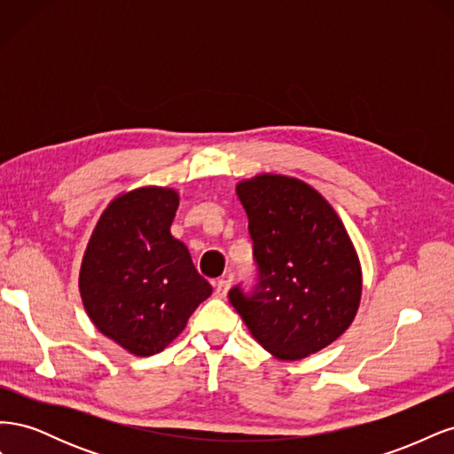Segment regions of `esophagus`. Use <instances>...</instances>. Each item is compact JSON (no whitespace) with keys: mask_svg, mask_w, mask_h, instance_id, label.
<instances>
[{"mask_svg":"<svg viewBox=\"0 0 454 454\" xmlns=\"http://www.w3.org/2000/svg\"><path fill=\"white\" fill-rule=\"evenodd\" d=\"M229 286H231V280H229L227 277L217 278V280L214 282V294H215L217 297H225V295H227V290H229Z\"/></svg>","mask_w":454,"mask_h":454,"instance_id":"1","label":"esophagus"}]
</instances>
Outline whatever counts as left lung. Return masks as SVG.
<instances>
[{"instance_id": "8db88e82", "label": "left lung", "mask_w": 454, "mask_h": 454, "mask_svg": "<svg viewBox=\"0 0 454 454\" xmlns=\"http://www.w3.org/2000/svg\"><path fill=\"white\" fill-rule=\"evenodd\" d=\"M255 282L229 290L250 333L280 360H299L347 332L362 270L339 215L316 191L277 174L242 182Z\"/></svg>"}]
</instances>
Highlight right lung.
<instances>
[{
  "mask_svg": "<svg viewBox=\"0 0 454 454\" xmlns=\"http://www.w3.org/2000/svg\"><path fill=\"white\" fill-rule=\"evenodd\" d=\"M172 189L144 187L115 199L100 215L79 274L92 324L136 356H153L184 332L210 297L187 246L172 237Z\"/></svg>",
  "mask_w": 454,
  "mask_h": 454,
  "instance_id": "add662e5",
  "label": "right lung"
}]
</instances>
